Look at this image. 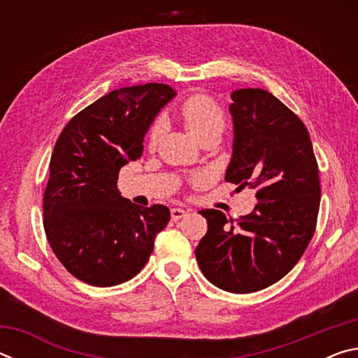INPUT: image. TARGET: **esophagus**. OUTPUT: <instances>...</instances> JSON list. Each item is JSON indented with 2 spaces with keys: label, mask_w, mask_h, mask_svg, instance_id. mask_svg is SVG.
I'll list each match as a JSON object with an SVG mask.
<instances>
[{
  "label": "esophagus",
  "mask_w": 358,
  "mask_h": 358,
  "mask_svg": "<svg viewBox=\"0 0 358 358\" xmlns=\"http://www.w3.org/2000/svg\"><path fill=\"white\" fill-rule=\"evenodd\" d=\"M187 213H189V210H183V208H172L171 210V216L173 221L181 220V217H185Z\"/></svg>",
  "instance_id": "esophagus-1"
}]
</instances>
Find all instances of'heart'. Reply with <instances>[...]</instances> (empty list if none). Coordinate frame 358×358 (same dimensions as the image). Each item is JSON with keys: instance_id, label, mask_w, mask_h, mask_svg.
<instances>
[{"instance_id": "1", "label": "heart", "mask_w": 358, "mask_h": 358, "mask_svg": "<svg viewBox=\"0 0 358 358\" xmlns=\"http://www.w3.org/2000/svg\"><path fill=\"white\" fill-rule=\"evenodd\" d=\"M186 129L197 138L211 131H222L224 112L216 102L205 94H194L187 98L180 107ZM162 132V120H156L148 131V142L155 145Z\"/></svg>"}]
</instances>
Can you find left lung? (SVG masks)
I'll use <instances>...</instances> for the list:
<instances>
[{"label":"left lung","instance_id":"obj_1","mask_svg":"<svg viewBox=\"0 0 358 358\" xmlns=\"http://www.w3.org/2000/svg\"><path fill=\"white\" fill-rule=\"evenodd\" d=\"M234 147L226 181L256 189L237 224L202 210L208 230L196 248L203 276L234 294L257 292L286 276L310 245L320 203L319 169L306 126L260 88L230 93Z\"/></svg>","mask_w":358,"mask_h":358}]
</instances>
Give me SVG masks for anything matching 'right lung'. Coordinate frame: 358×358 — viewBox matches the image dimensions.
I'll return each mask as SVG.
<instances>
[{
  "label": "right lung",
  "mask_w": 358,
  "mask_h": 358,
  "mask_svg": "<svg viewBox=\"0 0 358 358\" xmlns=\"http://www.w3.org/2000/svg\"><path fill=\"white\" fill-rule=\"evenodd\" d=\"M175 94L164 83L115 90L78 112L59 134L44 192V229L77 280L117 286L148 262L171 211L121 197L117 180L121 167L142 156L145 134Z\"/></svg>",
  "instance_id": "obj_1"
}]
</instances>
